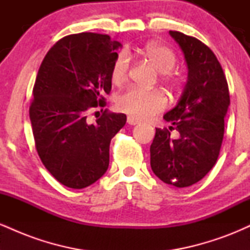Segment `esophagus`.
<instances>
[{"label":"esophagus","instance_id":"obj_1","mask_svg":"<svg viewBox=\"0 0 250 250\" xmlns=\"http://www.w3.org/2000/svg\"><path fill=\"white\" fill-rule=\"evenodd\" d=\"M127 122L129 123V125H139V123H140V120L135 119V117H133V116H128V119H127Z\"/></svg>","mask_w":250,"mask_h":250}]
</instances>
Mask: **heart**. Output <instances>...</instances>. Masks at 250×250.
<instances>
[{"label":"heart","mask_w":250,"mask_h":250,"mask_svg":"<svg viewBox=\"0 0 250 250\" xmlns=\"http://www.w3.org/2000/svg\"><path fill=\"white\" fill-rule=\"evenodd\" d=\"M139 54L150 61L161 73V80L170 85L177 84V76L173 68L177 62L176 54L170 48L157 43H149L139 50ZM130 71V59L127 53H120L111 67V81L121 85L128 80ZM116 105L123 113L146 120L156 115L167 107V100L160 90H147L130 87L117 96Z\"/></svg>","instance_id":"b5f03b06"}]
</instances>
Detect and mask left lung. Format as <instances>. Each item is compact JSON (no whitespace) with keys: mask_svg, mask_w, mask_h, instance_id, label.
Listing matches in <instances>:
<instances>
[{"mask_svg":"<svg viewBox=\"0 0 250 250\" xmlns=\"http://www.w3.org/2000/svg\"><path fill=\"white\" fill-rule=\"evenodd\" d=\"M169 34L185 54L188 81L176 107L163 116L173 125L156 128L150 166L165 183L185 188L202 180L216 163L230 97L225 73L210 48L180 31ZM171 130L179 131L177 139L170 136Z\"/></svg>","mask_w":250,"mask_h":250,"instance_id":"1","label":"left lung"}]
</instances>
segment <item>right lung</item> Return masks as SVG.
Masks as SVG:
<instances>
[{
    "mask_svg": "<svg viewBox=\"0 0 250 250\" xmlns=\"http://www.w3.org/2000/svg\"><path fill=\"white\" fill-rule=\"evenodd\" d=\"M119 47L103 34L64 36L37 73L29 107L35 147L48 171L68 188L88 187L107 171L110 141L127 121L125 114L103 109ZM95 107L103 114L89 124L87 113Z\"/></svg>",
    "mask_w": 250,
    "mask_h": 250,
    "instance_id": "right-lung-1",
    "label": "right lung"
}]
</instances>
